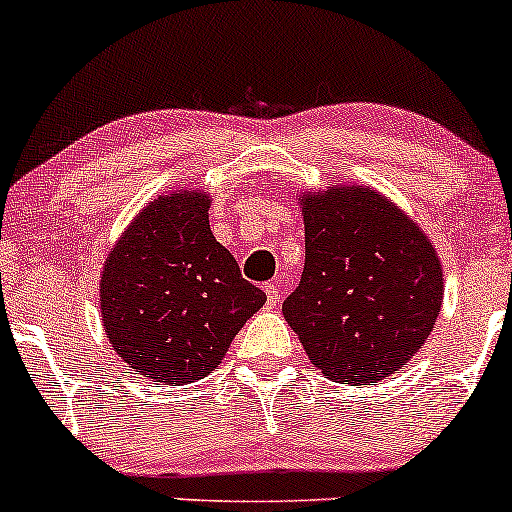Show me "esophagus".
I'll return each instance as SVG.
<instances>
[{"mask_svg": "<svg viewBox=\"0 0 512 512\" xmlns=\"http://www.w3.org/2000/svg\"><path fill=\"white\" fill-rule=\"evenodd\" d=\"M264 293H267V305H269V308H274L276 301H279V296H281L279 286H276V284H264Z\"/></svg>", "mask_w": 512, "mask_h": 512, "instance_id": "obj_1", "label": "esophagus"}]
</instances>
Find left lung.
Masks as SVG:
<instances>
[{"label": "left lung", "instance_id": "1", "mask_svg": "<svg viewBox=\"0 0 512 512\" xmlns=\"http://www.w3.org/2000/svg\"><path fill=\"white\" fill-rule=\"evenodd\" d=\"M305 267L284 317L310 363L344 385L407 366L443 305V267L407 211L368 185L301 192Z\"/></svg>", "mask_w": 512, "mask_h": 512}]
</instances>
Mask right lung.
<instances>
[{"label": "right lung", "instance_id": "1", "mask_svg": "<svg viewBox=\"0 0 512 512\" xmlns=\"http://www.w3.org/2000/svg\"><path fill=\"white\" fill-rule=\"evenodd\" d=\"M211 197L185 187L151 199L105 257L103 330L117 356L154 383H195L267 296L240 276L209 228Z\"/></svg>", "mask_w": 512, "mask_h": 512}]
</instances>
